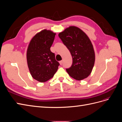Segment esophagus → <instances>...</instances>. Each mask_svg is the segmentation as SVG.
<instances>
[{"instance_id": "esophagus-1", "label": "esophagus", "mask_w": 122, "mask_h": 122, "mask_svg": "<svg viewBox=\"0 0 122 122\" xmlns=\"http://www.w3.org/2000/svg\"><path fill=\"white\" fill-rule=\"evenodd\" d=\"M60 62V65H61L62 64V63H63V61H60V62Z\"/></svg>"}]
</instances>
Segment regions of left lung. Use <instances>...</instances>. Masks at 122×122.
<instances>
[{"instance_id": "obj_1", "label": "left lung", "mask_w": 122, "mask_h": 122, "mask_svg": "<svg viewBox=\"0 0 122 122\" xmlns=\"http://www.w3.org/2000/svg\"><path fill=\"white\" fill-rule=\"evenodd\" d=\"M72 55L73 64L66 69L68 74L77 80H81L90 75L94 67L95 53L90 39L83 31L71 26L58 34Z\"/></svg>"}]
</instances>
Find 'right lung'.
<instances>
[{
	"instance_id": "1",
	"label": "right lung",
	"mask_w": 122,
	"mask_h": 122,
	"mask_svg": "<svg viewBox=\"0 0 122 122\" xmlns=\"http://www.w3.org/2000/svg\"><path fill=\"white\" fill-rule=\"evenodd\" d=\"M56 33L44 29L36 34L28 45L26 58L31 76L40 82L53 77L60 64L50 50Z\"/></svg>"
}]
</instances>
